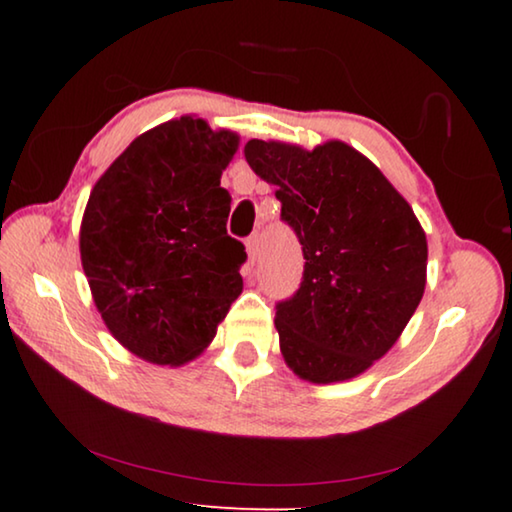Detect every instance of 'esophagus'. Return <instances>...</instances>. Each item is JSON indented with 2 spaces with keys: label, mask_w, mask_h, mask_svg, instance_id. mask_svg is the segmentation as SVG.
I'll return each mask as SVG.
<instances>
[{
  "label": "esophagus",
  "mask_w": 512,
  "mask_h": 512,
  "mask_svg": "<svg viewBox=\"0 0 512 512\" xmlns=\"http://www.w3.org/2000/svg\"><path fill=\"white\" fill-rule=\"evenodd\" d=\"M246 250H248V262L255 264L259 259V237L253 235L246 241Z\"/></svg>",
  "instance_id": "esophagus-1"
}]
</instances>
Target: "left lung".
<instances>
[{
  "instance_id": "1",
  "label": "left lung",
  "mask_w": 512,
  "mask_h": 512,
  "mask_svg": "<svg viewBox=\"0 0 512 512\" xmlns=\"http://www.w3.org/2000/svg\"><path fill=\"white\" fill-rule=\"evenodd\" d=\"M246 162L275 185L302 244L298 293L277 305L287 366L311 384L366 372L400 339L427 284V235L366 155L341 140L316 149L250 140Z\"/></svg>"
}]
</instances>
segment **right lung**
Segmentation results:
<instances>
[{
    "label": "right lung",
    "instance_id": "add662e5",
    "mask_svg": "<svg viewBox=\"0 0 512 512\" xmlns=\"http://www.w3.org/2000/svg\"><path fill=\"white\" fill-rule=\"evenodd\" d=\"M239 135L183 115L142 133L92 187L81 264L110 334L158 366H183L244 289V244L228 237L221 173Z\"/></svg>",
    "mask_w": 512,
    "mask_h": 512
}]
</instances>
